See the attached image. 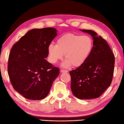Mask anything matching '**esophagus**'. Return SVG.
Segmentation results:
<instances>
[{
  "label": "esophagus",
  "mask_w": 124,
  "mask_h": 124,
  "mask_svg": "<svg viewBox=\"0 0 124 124\" xmlns=\"http://www.w3.org/2000/svg\"><path fill=\"white\" fill-rule=\"evenodd\" d=\"M60 72L61 73H63V72H68V71H67V70H61L60 71Z\"/></svg>",
  "instance_id": "1"
}]
</instances>
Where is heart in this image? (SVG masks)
Returning a JSON list of instances; mask_svg holds the SVG:
<instances>
[{"label": "heart", "mask_w": 124, "mask_h": 124, "mask_svg": "<svg viewBox=\"0 0 124 124\" xmlns=\"http://www.w3.org/2000/svg\"><path fill=\"white\" fill-rule=\"evenodd\" d=\"M93 40L88 36L67 33L57 40L56 44L48 47L49 60L56 64L64 54L65 61L62 63L64 68L79 67L84 64L93 48Z\"/></svg>", "instance_id": "obj_1"}]
</instances>
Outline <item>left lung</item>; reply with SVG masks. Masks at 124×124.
<instances>
[{"label": "left lung", "instance_id": "left-lung-1", "mask_svg": "<svg viewBox=\"0 0 124 124\" xmlns=\"http://www.w3.org/2000/svg\"><path fill=\"white\" fill-rule=\"evenodd\" d=\"M93 40L92 52L80 67L70 72L73 95L81 100L99 97L110 86L113 77L115 56L106 40L92 30L80 29Z\"/></svg>", "mask_w": 124, "mask_h": 124}]
</instances>
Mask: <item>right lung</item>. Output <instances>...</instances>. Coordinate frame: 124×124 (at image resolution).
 Listing matches in <instances>:
<instances>
[{
  "instance_id": "add662e5",
  "label": "right lung",
  "mask_w": 124,
  "mask_h": 124,
  "mask_svg": "<svg viewBox=\"0 0 124 124\" xmlns=\"http://www.w3.org/2000/svg\"><path fill=\"white\" fill-rule=\"evenodd\" d=\"M54 28L33 29L11 49L8 73L14 89L32 100L47 96L60 73L58 68L47 61L48 47L57 35Z\"/></svg>"
}]
</instances>
